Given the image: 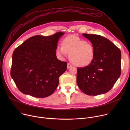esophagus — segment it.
I'll return each mask as SVG.
<instances>
[{
  "mask_svg": "<svg viewBox=\"0 0 130 130\" xmlns=\"http://www.w3.org/2000/svg\"><path fill=\"white\" fill-rule=\"evenodd\" d=\"M72 66V65L71 64H70V63H68V64H67V69H70V68H71Z\"/></svg>",
  "mask_w": 130,
  "mask_h": 130,
  "instance_id": "1",
  "label": "esophagus"
}]
</instances>
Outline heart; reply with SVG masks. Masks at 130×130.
<instances>
[{
	"instance_id": "1",
	"label": "heart",
	"mask_w": 130,
	"mask_h": 130,
	"mask_svg": "<svg viewBox=\"0 0 130 130\" xmlns=\"http://www.w3.org/2000/svg\"><path fill=\"white\" fill-rule=\"evenodd\" d=\"M61 45L57 47V54L62 58L70 54L71 61L76 66H87L94 58L95 52L93 45L78 37L67 36L63 39Z\"/></svg>"
}]
</instances>
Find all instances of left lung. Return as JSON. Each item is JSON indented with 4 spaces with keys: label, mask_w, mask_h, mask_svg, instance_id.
Segmentation results:
<instances>
[{
    "label": "left lung",
    "mask_w": 130,
    "mask_h": 130,
    "mask_svg": "<svg viewBox=\"0 0 130 130\" xmlns=\"http://www.w3.org/2000/svg\"><path fill=\"white\" fill-rule=\"evenodd\" d=\"M83 36L91 42L95 53L89 65L77 68V85L88 95L106 93L120 76L121 51L110 40L103 36L87 34H83Z\"/></svg>",
    "instance_id": "obj_1"
}]
</instances>
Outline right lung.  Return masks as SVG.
Listing matches in <instances>:
<instances>
[{"instance_id":"add662e5","label":"right lung","mask_w":130,"mask_h":130,"mask_svg":"<svg viewBox=\"0 0 130 130\" xmlns=\"http://www.w3.org/2000/svg\"><path fill=\"white\" fill-rule=\"evenodd\" d=\"M64 34L31 37L13 51L10 75L20 92L43 98L55 91L59 76L67 70V63L56 56L58 41Z\"/></svg>"}]
</instances>
